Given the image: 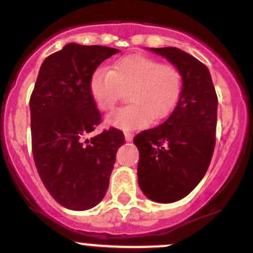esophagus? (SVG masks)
<instances>
[{
  "instance_id": "obj_1",
  "label": "esophagus",
  "mask_w": 253,
  "mask_h": 253,
  "mask_svg": "<svg viewBox=\"0 0 253 253\" xmlns=\"http://www.w3.org/2000/svg\"><path fill=\"white\" fill-rule=\"evenodd\" d=\"M124 135H125V140H126V142H130V140H133L134 134L131 133V131H125Z\"/></svg>"
}]
</instances>
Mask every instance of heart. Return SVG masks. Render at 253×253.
Here are the masks:
<instances>
[{
  "instance_id": "1",
  "label": "heart",
  "mask_w": 253,
  "mask_h": 253,
  "mask_svg": "<svg viewBox=\"0 0 253 253\" xmlns=\"http://www.w3.org/2000/svg\"><path fill=\"white\" fill-rule=\"evenodd\" d=\"M130 104L114 111L109 124L122 129L146 126L160 120L176 106L182 92V75L173 64L156 58L129 54L114 62L111 69L99 67L90 80V92L100 110H113L123 90H128Z\"/></svg>"
}]
</instances>
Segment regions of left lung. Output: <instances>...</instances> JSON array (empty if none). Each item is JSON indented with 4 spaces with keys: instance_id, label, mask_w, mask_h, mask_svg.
Here are the masks:
<instances>
[{
    "instance_id": "8db88e82",
    "label": "left lung",
    "mask_w": 253,
    "mask_h": 253,
    "mask_svg": "<svg viewBox=\"0 0 253 253\" xmlns=\"http://www.w3.org/2000/svg\"><path fill=\"white\" fill-rule=\"evenodd\" d=\"M182 75V92L169 116L134 138L139 149L138 184L153 202L189 195L207 173L215 147L218 97L209 69L177 48H151Z\"/></svg>"
}]
</instances>
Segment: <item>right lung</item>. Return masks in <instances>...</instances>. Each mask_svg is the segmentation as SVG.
<instances>
[{
    "label": "right lung",
    "mask_w": 253,
    "mask_h": 253,
    "mask_svg": "<svg viewBox=\"0 0 253 253\" xmlns=\"http://www.w3.org/2000/svg\"><path fill=\"white\" fill-rule=\"evenodd\" d=\"M119 51L67 44L45 58L30 96L35 166L49 194L67 209L87 210L101 202L116 152L125 142L116 128L87 138L101 123L90 92L91 76Z\"/></svg>",
    "instance_id": "1"
}]
</instances>
